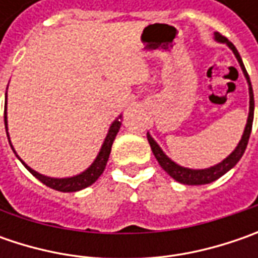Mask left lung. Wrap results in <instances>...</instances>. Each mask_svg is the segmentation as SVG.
<instances>
[{"label":"left lung","instance_id":"obj_1","mask_svg":"<svg viewBox=\"0 0 258 258\" xmlns=\"http://www.w3.org/2000/svg\"><path fill=\"white\" fill-rule=\"evenodd\" d=\"M215 40L217 41H221V43H227V45L233 50V53L237 57L238 63L243 69V73L248 82V90H250V113H248V119H247V124H245V129H244L243 138L240 141L238 146L234 149V152L230 156H227L224 159L223 162H220L215 166H211V168H207V169H189V168H182L179 165H176L175 162H172L166 155L162 152V149L159 148V145L155 142L152 139V136L148 134V142L151 145V149L154 152L156 161L159 162V165L162 166L165 172L168 175H171L175 181L178 182L185 183V185H204V183H210L217 181L218 178H221L224 173L228 172L233 166H235V164L241 159L244 151L247 148V144H248V139H250V134H251V127H253V119H254V94H253V87H251V82H250V77H248V73L245 70V67L243 64V60L238 54L237 48L234 47L233 43H230L224 35H221L220 33H215Z\"/></svg>","mask_w":258,"mask_h":258}]
</instances>
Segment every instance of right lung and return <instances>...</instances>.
<instances>
[{"label":"right lung","mask_w":258,"mask_h":258,"mask_svg":"<svg viewBox=\"0 0 258 258\" xmlns=\"http://www.w3.org/2000/svg\"><path fill=\"white\" fill-rule=\"evenodd\" d=\"M120 119H122V117L119 116V119H116L113 123H112L110 129H109V134H107L103 145H102V149H100V152L97 155V158L94 159L93 164L90 165L85 172H82L80 175H76V176H72V178H60V179H58V178H48V176H44V175H41V173L35 172L34 169H31L30 166H27L21 159H20V161L23 162V165H24L25 168L33 173L38 181H41L44 185L53 188L55 191H61V192H76V191H80V189H83L86 186H89V185H92L93 182H96L97 178L103 173L104 168H106V164H107V159H109V155H110V151H112V145H113L114 138H116V135H117L119 129H120V124H122ZM4 122L5 131H7V102H5ZM7 136H8V134H7ZM8 141H10V138H8ZM11 148H13V145H11ZM13 151H14V149H13ZM17 156H18V155H17Z\"/></svg>","instance_id":"add662e5"}]
</instances>
